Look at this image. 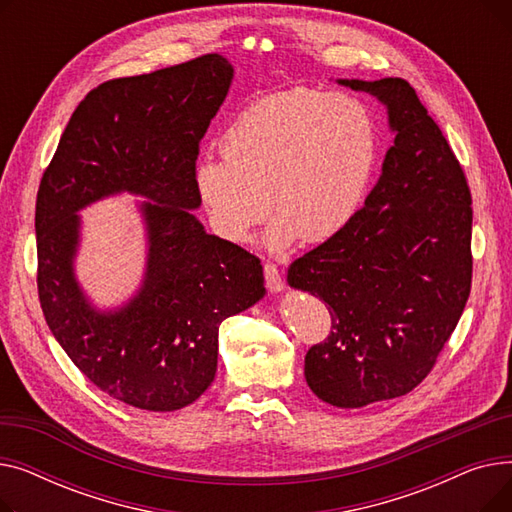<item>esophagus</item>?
Returning a JSON list of instances; mask_svg holds the SVG:
<instances>
[{
  "instance_id": "obj_1",
  "label": "esophagus",
  "mask_w": 512,
  "mask_h": 512,
  "mask_svg": "<svg viewBox=\"0 0 512 512\" xmlns=\"http://www.w3.org/2000/svg\"><path fill=\"white\" fill-rule=\"evenodd\" d=\"M263 274H265V286L270 288V292H280V290H284L282 276H280L278 267H276L274 263H265Z\"/></svg>"
}]
</instances>
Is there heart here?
<instances>
[{"mask_svg":"<svg viewBox=\"0 0 512 512\" xmlns=\"http://www.w3.org/2000/svg\"><path fill=\"white\" fill-rule=\"evenodd\" d=\"M220 145L224 157L193 172L211 230L240 245L272 207L265 245L274 251L301 236L311 245L330 240L351 224L382 153L378 118L363 99L315 89L249 103Z\"/></svg>","mask_w":512,"mask_h":512,"instance_id":"1","label":"heart"}]
</instances>
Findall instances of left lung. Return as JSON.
I'll use <instances>...</instances> for the list:
<instances>
[{"mask_svg":"<svg viewBox=\"0 0 512 512\" xmlns=\"http://www.w3.org/2000/svg\"><path fill=\"white\" fill-rule=\"evenodd\" d=\"M340 85L369 93L396 134L353 222L294 259L288 284L330 305L332 332L309 348L305 380L359 409L419 386L471 292V191L440 126L405 78Z\"/></svg>","mask_w":512,"mask_h":512,"instance_id":"1","label":"left lung"}]
</instances>
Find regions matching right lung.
I'll use <instances>...</instances> for the list:
<instances>
[{
  "mask_svg": "<svg viewBox=\"0 0 512 512\" xmlns=\"http://www.w3.org/2000/svg\"><path fill=\"white\" fill-rule=\"evenodd\" d=\"M234 76L220 53L151 74L114 78L74 110L43 172L37 286L51 334L101 392L145 411L195 402L218 369L220 324L263 299L259 257L207 234L193 172L199 143ZM132 192L148 230L146 278L114 312H99L73 276L75 213Z\"/></svg>",
  "mask_w": 512,
  "mask_h": 512,
  "instance_id": "add662e5",
  "label": "right lung"
}]
</instances>
